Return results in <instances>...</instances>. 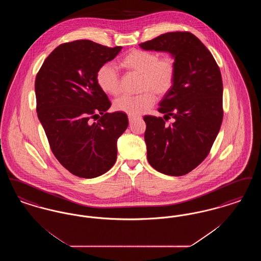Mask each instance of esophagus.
<instances>
[{
    "label": "esophagus",
    "mask_w": 261,
    "mask_h": 261,
    "mask_svg": "<svg viewBox=\"0 0 261 261\" xmlns=\"http://www.w3.org/2000/svg\"><path fill=\"white\" fill-rule=\"evenodd\" d=\"M139 117L138 116H132V115H129L128 116V119H129V122L130 123H132V122H134L135 120H137Z\"/></svg>",
    "instance_id": "obj_1"
}]
</instances>
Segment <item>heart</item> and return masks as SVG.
Masks as SVG:
<instances>
[{
	"label": "heart",
	"mask_w": 261,
	"mask_h": 261,
	"mask_svg": "<svg viewBox=\"0 0 261 261\" xmlns=\"http://www.w3.org/2000/svg\"><path fill=\"white\" fill-rule=\"evenodd\" d=\"M120 65L128 70L141 75L140 91L138 96H121L113 101L116 112H124L137 116L150 109L155 95L166 96L174 87L176 81V62L173 57L165 55L160 57L155 51L134 49L126 54L120 61ZM99 88L111 96H116L121 91L120 76L111 63L100 66L97 73Z\"/></svg>",
	"instance_id": "heart-1"
}]
</instances>
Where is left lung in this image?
Segmentation results:
<instances>
[{"mask_svg": "<svg viewBox=\"0 0 261 261\" xmlns=\"http://www.w3.org/2000/svg\"><path fill=\"white\" fill-rule=\"evenodd\" d=\"M167 51L176 62V81L160 102L163 117L145 116L149 164L159 172L182 176L208 155L223 119V84L213 56L190 32H168L139 44ZM172 117L169 125L165 121Z\"/></svg>", "mask_w": 261, "mask_h": 261, "instance_id": "obj_1", "label": "left lung"}]
</instances>
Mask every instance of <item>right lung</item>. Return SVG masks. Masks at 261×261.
Wrapping results in <instances>:
<instances>
[{"mask_svg": "<svg viewBox=\"0 0 261 261\" xmlns=\"http://www.w3.org/2000/svg\"><path fill=\"white\" fill-rule=\"evenodd\" d=\"M121 49L90 40L64 43L50 53L36 76L38 118L54 155L75 176L98 177L116 162L117 139L127 129L128 117L107 112L112 103L97 73Z\"/></svg>", "mask_w": 261, "mask_h": 261, "instance_id": "obj_1", "label": "right lung"}]
</instances>
